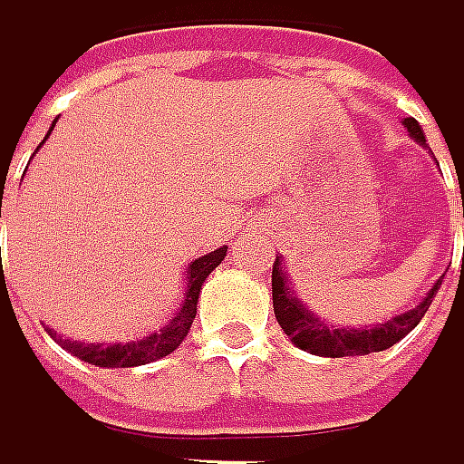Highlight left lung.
<instances>
[{"mask_svg": "<svg viewBox=\"0 0 464 464\" xmlns=\"http://www.w3.org/2000/svg\"><path fill=\"white\" fill-rule=\"evenodd\" d=\"M404 126L415 142L426 145V137L415 118H404ZM440 283L443 280H438L432 288H429L420 305H415L412 311H407L401 316L388 319L385 324H377L369 330H360V327L357 330H349V327L333 330L324 322H319L308 308H303V303L291 294L285 272L280 266V258H275V264H272V305H275L277 324L294 341V346H300L311 354H322V357H352V354L382 352V349L393 346L396 341H401L407 333H412L418 327V322L423 319V314L429 311V305H432Z\"/></svg>", "mask_w": 464, "mask_h": 464, "instance_id": "obj_1", "label": "left lung"}]
</instances>
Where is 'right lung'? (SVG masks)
I'll return each instance as SVG.
<instances>
[{"label":"right lung","mask_w":464,"mask_h":464,"mask_svg":"<svg viewBox=\"0 0 464 464\" xmlns=\"http://www.w3.org/2000/svg\"><path fill=\"white\" fill-rule=\"evenodd\" d=\"M52 134V131H49ZM0 217H2V198H0ZM227 247H219L203 258H195L189 264V288L184 294V303L179 308V314L168 322V327H161L159 333H150L142 341H131V343H76L71 338L57 335L54 330H49V335L71 354H76L84 362H92V366H102V369H131V366H145V362H153L159 357H168L176 346H181V341L187 338L192 319L198 314V296H200V285L206 283V277L222 264Z\"/></svg>","instance_id":"1"}]
</instances>
